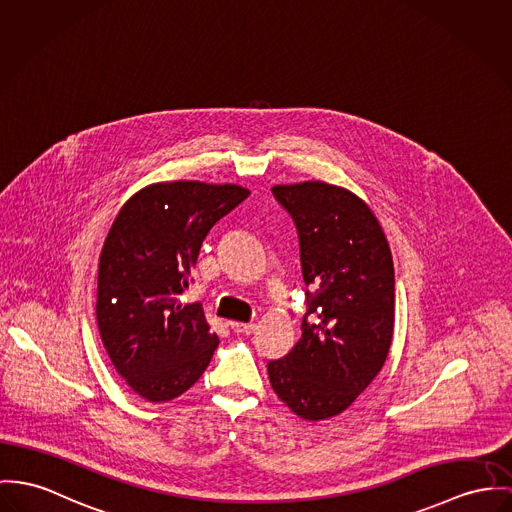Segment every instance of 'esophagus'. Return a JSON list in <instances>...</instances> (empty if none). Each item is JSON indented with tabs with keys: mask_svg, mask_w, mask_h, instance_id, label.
Returning a JSON list of instances; mask_svg holds the SVG:
<instances>
[{
	"mask_svg": "<svg viewBox=\"0 0 512 512\" xmlns=\"http://www.w3.org/2000/svg\"><path fill=\"white\" fill-rule=\"evenodd\" d=\"M230 327H232L236 333H255V329H257L255 323H241V321H232Z\"/></svg>",
	"mask_w": 512,
	"mask_h": 512,
	"instance_id": "esophagus-1",
	"label": "esophagus"
}]
</instances>
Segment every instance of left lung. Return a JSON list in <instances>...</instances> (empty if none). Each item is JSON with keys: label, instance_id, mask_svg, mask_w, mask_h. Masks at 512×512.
Segmentation results:
<instances>
[{"label": "left lung", "instance_id": "1", "mask_svg": "<svg viewBox=\"0 0 512 512\" xmlns=\"http://www.w3.org/2000/svg\"><path fill=\"white\" fill-rule=\"evenodd\" d=\"M292 216L308 296L302 337L267 364L275 394L302 419L343 413L382 370L394 337L392 251L364 200L321 181L273 187ZM315 319L307 321V315Z\"/></svg>", "mask_w": 512, "mask_h": 512}]
</instances>
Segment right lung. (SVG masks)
<instances>
[{
    "label": "right lung",
    "mask_w": 512,
    "mask_h": 512,
    "mask_svg": "<svg viewBox=\"0 0 512 512\" xmlns=\"http://www.w3.org/2000/svg\"><path fill=\"white\" fill-rule=\"evenodd\" d=\"M249 197L239 185L154 183L128 198L99 257L97 325L118 374L159 403L185 394L218 347L200 304H181L212 226Z\"/></svg>",
    "instance_id": "add662e5"
}]
</instances>
